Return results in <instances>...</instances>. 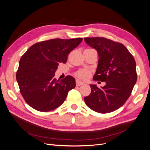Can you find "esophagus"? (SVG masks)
Masks as SVG:
<instances>
[{
    "label": "esophagus",
    "mask_w": 150,
    "mask_h": 150,
    "mask_svg": "<svg viewBox=\"0 0 150 150\" xmlns=\"http://www.w3.org/2000/svg\"><path fill=\"white\" fill-rule=\"evenodd\" d=\"M76 86H80L81 85H83L84 84V83L83 82H81V81H79L78 79L76 81Z\"/></svg>",
    "instance_id": "1"
}]
</instances>
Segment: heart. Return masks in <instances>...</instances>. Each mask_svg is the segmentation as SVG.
Here are the masks:
<instances>
[{"mask_svg": "<svg viewBox=\"0 0 150 150\" xmlns=\"http://www.w3.org/2000/svg\"><path fill=\"white\" fill-rule=\"evenodd\" d=\"M90 71L86 69H80L75 72V76L81 79H87L90 76Z\"/></svg>", "mask_w": 150, "mask_h": 150, "instance_id": "1", "label": "heart"}]
</instances>
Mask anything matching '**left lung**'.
I'll list each match as a JSON object with an SVG mask.
<instances>
[{"label":"left lung","instance_id":"8db88e82","mask_svg":"<svg viewBox=\"0 0 150 150\" xmlns=\"http://www.w3.org/2000/svg\"><path fill=\"white\" fill-rule=\"evenodd\" d=\"M84 41L98 52V66L93 80L106 82L101 88L90 85L91 93L84 98L85 103L99 113L114 111L126 103L137 83L134 59L120 42L100 37L86 38Z\"/></svg>","mask_w":150,"mask_h":150}]
</instances>
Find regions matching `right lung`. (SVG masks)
Returning a JSON list of instances; mask_svg holds the SVG:
<instances>
[{"mask_svg":"<svg viewBox=\"0 0 150 150\" xmlns=\"http://www.w3.org/2000/svg\"><path fill=\"white\" fill-rule=\"evenodd\" d=\"M83 38L52 39L30 46L19 61L16 79L25 101L39 111L47 112L60 106L68 92L76 87L75 79L67 76L54 78L59 63H66L67 56Z\"/></svg>","mask_w":150,"mask_h":150,"instance_id":"1","label":"right lung"}]
</instances>
